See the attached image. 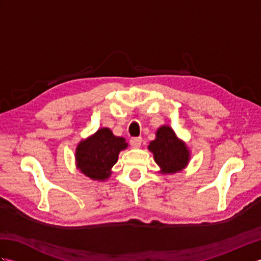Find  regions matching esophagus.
<instances>
[{
	"label": "esophagus",
	"mask_w": 261,
	"mask_h": 261,
	"mask_svg": "<svg viewBox=\"0 0 261 261\" xmlns=\"http://www.w3.org/2000/svg\"><path fill=\"white\" fill-rule=\"evenodd\" d=\"M141 137H132L130 139V145L134 148H139L141 146Z\"/></svg>",
	"instance_id": "34e87169"
}]
</instances>
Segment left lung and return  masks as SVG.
<instances>
[{
    "instance_id": "8db88e82",
    "label": "left lung",
    "mask_w": 261,
    "mask_h": 261,
    "mask_svg": "<svg viewBox=\"0 0 261 261\" xmlns=\"http://www.w3.org/2000/svg\"><path fill=\"white\" fill-rule=\"evenodd\" d=\"M156 140L149 145V150L153 153L154 162L162 168V173L173 174L182 169L190 159V151L180 140L177 139L169 126L158 129Z\"/></svg>"
}]
</instances>
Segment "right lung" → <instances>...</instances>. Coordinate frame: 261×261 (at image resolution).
<instances>
[{
	"label": "right lung",
	"instance_id": "right-lung-1",
	"mask_svg": "<svg viewBox=\"0 0 261 261\" xmlns=\"http://www.w3.org/2000/svg\"><path fill=\"white\" fill-rule=\"evenodd\" d=\"M126 146L123 138L115 137L108 127H102L77 146V167L92 179H107L111 175V168L118 162L119 152Z\"/></svg>",
	"mask_w": 261,
	"mask_h": 261
}]
</instances>
